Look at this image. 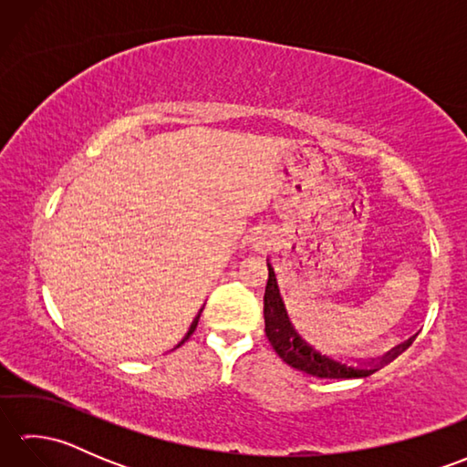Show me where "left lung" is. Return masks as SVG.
Masks as SVG:
<instances>
[{
    "mask_svg": "<svg viewBox=\"0 0 467 467\" xmlns=\"http://www.w3.org/2000/svg\"><path fill=\"white\" fill-rule=\"evenodd\" d=\"M265 333L266 339L271 341L273 349L281 359L291 365L293 369L303 371L306 375L321 377V379H359L375 371H379L383 365L391 363L395 357L401 355L411 345V339L393 347L381 357L375 359H343L321 351L319 347L309 343L305 337L296 331L289 313H286L285 301L276 285L275 271L269 265V281L265 289Z\"/></svg>",
    "mask_w": 467,
    "mask_h": 467,
    "instance_id": "left-lung-1",
    "label": "left lung"
}]
</instances>
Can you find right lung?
Wrapping results in <instances>:
<instances>
[{
	"instance_id": "obj_1",
	"label": "right lung",
	"mask_w": 467,
	"mask_h": 467,
	"mask_svg": "<svg viewBox=\"0 0 467 467\" xmlns=\"http://www.w3.org/2000/svg\"><path fill=\"white\" fill-rule=\"evenodd\" d=\"M201 313H202V311H201ZM201 313H198V315H196V317H194V321H192V323H191V327H188V331H186V335H184V337H182V341H181V343H178V345H176V347H181V345H182V343H184V341H186V339H188V337H191V335H192V333H194V329H196V325H198V317H201ZM176 347H174V349H176Z\"/></svg>"
}]
</instances>
